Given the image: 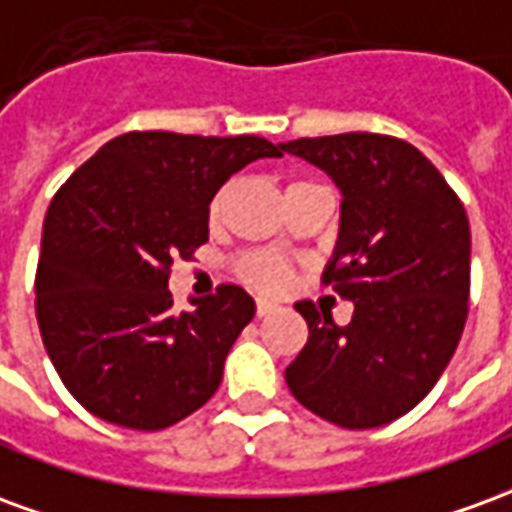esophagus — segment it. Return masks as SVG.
<instances>
[{"mask_svg": "<svg viewBox=\"0 0 512 512\" xmlns=\"http://www.w3.org/2000/svg\"><path fill=\"white\" fill-rule=\"evenodd\" d=\"M257 318H266V315H271V312H277V304H271V301L260 299L257 301Z\"/></svg>", "mask_w": 512, "mask_h": 512, "instance_id": "34e87169", "label": "esophagus"}]
</instances>
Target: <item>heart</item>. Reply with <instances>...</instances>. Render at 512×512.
<instances>
[{
  "mask_svg": "<svg viewBox=\"0 0 512 512\" xmlns=\"http://www.w3.org/2000/svg\"><path fill=\"white\" fill-rule=\"evenodd\" d=\"M299 186V183H293ZM227 200V189H222L211 202V219H216L224 208ZM238 274L257 290H266V293H279L290 285V268L288 263H282L279 257L271 255H246L238 263Z\"/></svg>",
  "mask_w": 512,
  "mask_h": 512,
  "instance_id": "b5f03b06",
  "label": "heart"
}]
</instances>
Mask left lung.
Instances as JSON below:
<instances>
[{
  "mask_svg": "<svg viewBox=\"0 0 512 512\" xmlns=\"http://www.w3.org/2000/svg\"><path fill=\"white\" fill-rule=\"evenodd\" d=\"M343 194L323 282L354 301L345 326L299 301L310 340L285 370L312 414L348 430L381 428L428 395L469 312L472 235L458 194L417 147L384 134L282 142Z\"/></svg>",
  "mask_w": 512,
  "mask_h": 512,
  "instance_id": "1",
  "label": "left lung"
}]
</instances>
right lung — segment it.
<instances>
[{"label": "right lung", "mask_w": 512, "mask_h": 512, "mask_svg": "<svg viewBox=\"0 0 512 512\" xmlns=\"http://www.w3.org/2000/svg\"><path fill=\"white\" fill-rule=\"evenodd\" d=\"M279 156L263 136L131 131L54 194L35 312L51 365L90 414L161 430L211 400L255 301L222 285L178 312L169 268L208 241V205L230 175Z\"/></svg>", "instance_id": "1"}]
</instances>
